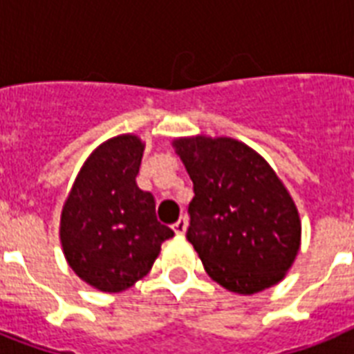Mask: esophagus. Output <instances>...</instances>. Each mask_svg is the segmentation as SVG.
I'll list each match as a JSON object with an SVG mask.
<instances>
[{
  "label": "esophagus",
  "mask_w": 354,
  "mask_h": 354,
  "mask_svg": "<svg viewBox=\"0 0 354 354\" xmlns=\"http://www.w3.org/2000/svg\"><path fill=\"white\" fill-rule=\"evenodd\" d=\"M172 230H174L178 235H183V233H185V230H187V221H185L183 216H182V218H178L176 224L172 226Z\"/></svg>",
  "instance_id": "esophagus-1"
}]
</instances>
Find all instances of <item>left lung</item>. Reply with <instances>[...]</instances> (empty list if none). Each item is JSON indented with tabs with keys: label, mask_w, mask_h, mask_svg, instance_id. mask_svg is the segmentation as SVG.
I'll return each instance as SVG.
<instances>
[{
	"label": "left lung",
	"mask_w": 354,
	"mask_h": 354,
	"mask_svg": "<svg viewBox=\"0 0 354 354\" xmlns=\"http://www.w3.org/2000/svg\"><path fill=\"white\" fill-rule=\"evenodd\" d=\"M193 180L187 241L211 279L235 294L279 283L301 244V221L263 156L232 138L172 141Z\"/></svg>",
	"instance_id": "8db88e82"
}]
</instances>
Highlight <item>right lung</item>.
I'll list each match as a JSON object with an SVG mask.
<instances>
[{
    "label": "right lung",
    "instance_id": "right-lung-1",
    "mask_svg": "<svg viewBox=\"0 0 354 354\" xmlns=\"http://www.w3.org/2000/svg\"><path fill=\"white\" fill-rule=\"evenodd\" d=\"M145 145L122 133L99 145L79 171L60 216V242L75 274L101 292H121L149 274L174 235L156 218L154 196L136 176Z\"/></svg>",
    "mask_w": 354,
    "mask_h": 354
}]
</instances>
